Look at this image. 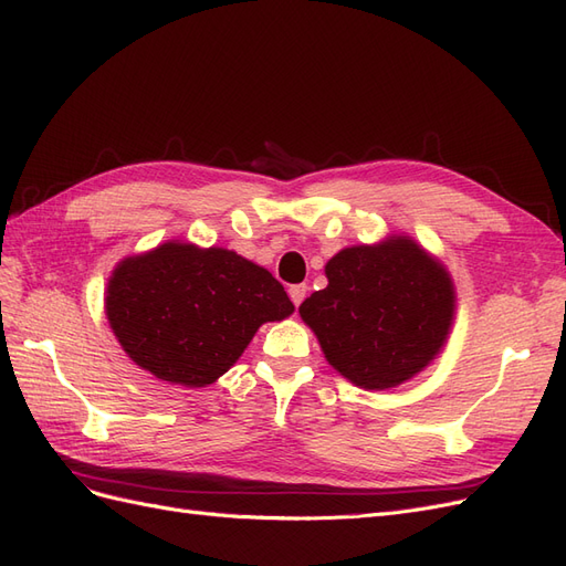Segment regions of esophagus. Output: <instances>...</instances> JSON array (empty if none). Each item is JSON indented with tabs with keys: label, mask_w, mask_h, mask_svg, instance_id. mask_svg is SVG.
Segmentation results:
<instances>
[{
	"label": "esophagus",
	"mask_w": 566,
	"mask_h": 566,
	"mask_svg": "<svg viewBox=\"0 0 566 566\" xmlns=\"http://www.w3.org/2000/svg\"><path fill=\"white\" fill-rule=\"evenodd\" d=\"M287 295H290V300H293V304H295V306H300V304H302V300L306 297V285H304V283H302V285H290Z\"/></svg>",
	"instance_id": "esophagus-1"
}]
</instances>
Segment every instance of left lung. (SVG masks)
I'll return each instance as SVG.
<instances>
[{
  "mask_svg": "<svg viewBox=\"0 0 566 566\" xmlns=\"http://www.w3.org/2000/svg\"><path fill=\"white\" fill-rule=\"evenodd\" d=\"M328 285L300 304L321 352L342 378L382 391L416 378L447 345L455 318L449 269L410 235L339 250Z\"/></svg>",
  "mask_w": 566,
  "mask_h": 566,
  "instance_id": "1",
  "label": "left lung"
}]
</instances>
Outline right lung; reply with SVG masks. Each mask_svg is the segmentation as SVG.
I'll return each instance as SVG.
<instances>
[{
	"label": "right lung",
	"mask_w": 566,
	"mask_h": 566,
	"mask_svg": "<svg viewBox=\"0 0 566 566\" xmlns=\"http://www.w3.org/2000/svg\"><path fill=\"white\" fill-rule=\"evenodd\" d=\"M104 304L132 361L153 378L188 389L217 382L260 325L295 312L264 266L227 248L181 241L117 262Z\"/></svg>",
	"instance_id": "right-lung-1"
}]
</instances>
